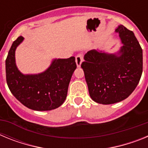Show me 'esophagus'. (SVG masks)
<instances>
[{
	"label": "esophagus",
	"mask_w": 148,
	"mask_h": 148,
	"mask_svg": "<svg viewBox=\"0 0 148 148\" xmlns=\"http://www.w3.org/2000/svg\"><path fill=\"white\" fill-rule=\"evenodd\" d=\"M82 61H83V56L82 54L77 55L76 57H75V62H76V64L78 67H80Z\"/></svg>",
	"instance_id": "34e87169"
}]
</instances>
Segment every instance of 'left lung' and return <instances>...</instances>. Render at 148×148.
Listing matches in <instances>:
<instances>
[{"label":"left lung","mask_w":148,"mask_h":148,"mask_svg":"<svg viewBox=\"0 0 148 148\" xmlns=\"http://www.w3.org/2000/svg\"><path fill=\"white\" fill-rule=\"evenodd\" d=\"M122 47L115 54L92 49L82 62L89 93L102 104L119 102L133 92L142 73V49L132 31L123 25L116 29Z\"/></svg>","instance_id":"left-lung-1"}]
</instances>
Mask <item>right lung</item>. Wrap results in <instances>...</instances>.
Wrapping results in <instances>:
<instances>
[{"label": "right lung", "mask_w": 148, "mask_h": 148, "mask_svg": "<svg viewBox=\"0 0 148 148\" xmlns=\"http://www.w3.org/2000/svg\"><path fill=\"white\" fill-rule=\"evenodd\" d=\"M23 40L19 36L12 43L6 59V83L13 95L22 104L33 110L58 108L64 102L73 72L75 57L54 59L47 70L39 74L23 75L15 64V49Z\"/></svg>", "instance_id": "add662e5"}]
</instances>
